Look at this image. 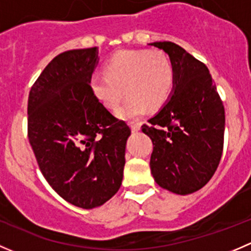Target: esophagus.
Returning <instances> with one entry per match:
<instances>
[{
    "label": "esophagus",
    "instance_id": "1",
    "mask_svg": "<svg viewBox=\"0 0 251 251\" xmlns=\"http://www.w3.org/2000/svg\"><path fill=\"white\" fill-rule=\"evenodd\" d=\"M130 126H131V130H132L133 132H137V131H140V128H141V124L135 123V121H131Z\"/></svg>",
    "mask_w": 251,
    "mask_h": 251
}]
</instances>
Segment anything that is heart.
Wrapping results in <instances>:
<instances>
[{
	"mask_svg": "<svg viewBox=\"0 0 251 251\" xmlns=\"http://www.w3.org/2000/svg\"><path fill=\"white\" fill-rule=\"evenodd\" d=\"M107 74L91 77V88L103 105L115 109L118 115L136 119L147 109H160L173 93L175 69L169 55L163 50H127L115 53L108 60Z\"/></svg>",
	"mask_w": 251,
	"mask_h": 251,
	"instance_id": "b5f03b06",
	"label": "heart"
}]
</instances>
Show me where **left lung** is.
Listing matches in <instances>:
<instances>
[{
	"label": "left lung",
	"instance_id": "8db88e82",
	"mask_svg": "<svg viewBox=\"0 0 251 251\" xmlns=\"http://www.w3.org/2000/svg\"><path fill=\"white\" fill-rule=\"evenodd\" d=\"M170 57L174 92L160 111L142 125L153 142L151 170L156 183L173 193L203 188L224 151L225 107L209 69L174 42H153Z\"/></svg>",
	"mask_w": 251,
	"mask_h": 251
}]
</instances>
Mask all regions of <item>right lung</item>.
<instances>
[{
	"instance_id": "add662e5",
	"label": "right lung",
	"mask_w": 251,
	"mask_h": 251,
	"mask_svg": "<svg viewBox=\"0 0 251 251\" xmlns=\"http://www.w3.org/2000/svg\"><path fill=\"white\" fill-rule=\"evenodd\" d=\"M97 48L63 52L32 85L27 137L39 168L68 203L93 209L119 191L131 130L98 100L91 77Z\"/></svg>"
}]
</instances>
